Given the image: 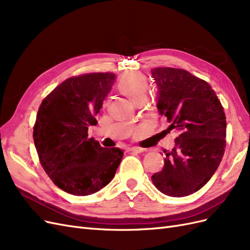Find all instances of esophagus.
I'll use <instances>...</instances> for the list:
<instances>
[{
    "label": "esophagus",
    "instance_id": "obj_1",
    "mask_svg": "<svg viewBox=\"0 0 250 250\" xmlns=\"http://www.w3.org/2000/svg\"><path fill=\"white\" fill-rule=\"evenodd\" d=\"M129 151H134V152H143L144 151V149L143 148H141V147H131V148H129Z\"/></svg>",
    "mask_w": 250,
    "mask_h": 250
}]
</instances>
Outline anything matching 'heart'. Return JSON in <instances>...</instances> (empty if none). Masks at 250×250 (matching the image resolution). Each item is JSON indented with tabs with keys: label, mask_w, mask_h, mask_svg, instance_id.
I'll return each mask as SVG.
<instances>
[{
	"label": "heart",
	"mask_w": 250,
	"mask_h": 250,
	"mask_svg": "<svg viewBox=\"0 0 250 250\" xmlns=\"http://www.w3.org/2000/svg\"><path fill=\"white\" fill-rule=\"evenodd\" d=\"M119 88L131 100L139 103L146 100L148 81L141 73H126L119 79Z\"/></svg>",
	"instance_id": "heart-1"
}]
</instances>
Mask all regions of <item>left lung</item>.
<instances>
[{
	"label": "left lung",
	"instance_id": "left-lung-1",
	"mask_svg": "<svg viewBox=\"0 0 250 250\" xmlns=\"http://www.w3.org/2000/svg\"><path fill=\"white\" fill-rule=\"evenodd\" d=\"M158 87L157 109L178 133L152 183L172 197L191 195L206 185L220 165L226 146V118L215 90L186 70H151Z\"/></svg>",
	"mask_w": 250,
	"mask_h": 250
}]
</instances>
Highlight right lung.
<instances>
[{
	"label": "right lung",
	"instance_id": "right-lung-1",
	"mask_svg": "<svg viewBox=\"0 0 250 250\" xmlns=\"http://www.w3.org/2000/svg\"><path fill=\"white\" fill-rule=\"evenodd\" d=\"M113 73H89L67 78L42 100L33 127L34 145L50 179L64 192L86 196L108 185L122 161L119 148H103L87 138L96 125Z\"/></svg>",
	"mask_w": 250,
	"mask_h": 250
}]
</instances>
